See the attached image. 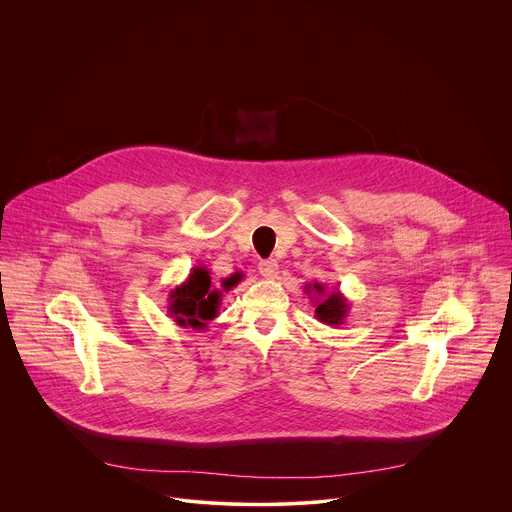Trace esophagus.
Instances as JSON below:
<instances>
[{
  "label": "esophagus",
  "mask_w": 512,
  "mask_h": 512,
  "mask_svg": "<svg viewBox=\"0 0 512 512\" xmlns=\"http://www.w3.org/2000/svg\"><path fill=\"white\" fill-rule=\"evenodd\" d=\"M259 273L265 277V279H275L277 273H279V265L275 259H267V261H261L259 263Z\"/></svg>",
  "instance_id": "esophagus-1"
}]
</instances>
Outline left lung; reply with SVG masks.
<instances>
[{
  "mask_svg": "<svg viewBox=\"0 0 512 512\" xmlns=\"http://www.w3.org/2000/svg\"><path fill=\"white\" fill-rule=\"evenodd\" d=\"M305 293L311 297L313 307H315V317L321 323L342 325L344 319L348 317L350 303H348V299H346V295L342 291L333 289L331 293H327L325 285L315 281V283H307L305 285Z\"/></svg>",
  "mask_w": 512,
  "mask_h": 512,
  "instance_id": "8db88e82",
  "label": "left lung"
}]
</instances>
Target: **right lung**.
<instances>
[{"label":"right lung","mask_w":512,"mask_h":512,"mask_svg":"<svg viewBox=\"0 0 512 512\" xmlns=\"http://www.w3.org/2000/svg\"><path fill=\"white\" fill-rule=\"evenodd\" d=\"M237 283L235 275L223 279L221 287L229 291ZM223 291L213 287L211 273L205 265L191 269L189 277L168 295V315L181 327L205 329L219 315Z\"/></svg>","instance_id":"obj_1"}]
</instances>
